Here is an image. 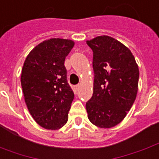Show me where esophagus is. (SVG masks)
I'll list each match as a JSON object with an SVG mask.
<instances>
[{
    "instance_id": "obj_1",
    "label": "esophagus",
    "mask_w": 159,
    "mask_h": 159,
    "mask_svg": "<svg viewBox=\"0 0 159 159\" xmlns=\"http://www.w3.org/2000/svg\"><path fill=\"white\" fill-rule=\"evenodd\" d=\"M79 89H80V85L78 84V85H76L75 87V91H78L79 90Z\"/></svg>"
}]
</instances>
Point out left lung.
I'll return each instance as SVG.
<instances>
[{
    "label": "left lung",
    "instance_id": "1",
    "mask_svg": "<svg viewBox=\"0 0 159 159\" xmlns=\"http://www.w3.org/2000/svg\"><path fill=\"white\" fill-rule=\"evenodd\" d=\"M93 51V95L86 102L89 121L111 128L130 110L139 89V70L129 48L108 35L86 42Z\"/></svg>",
    "mask_w": 159,
    "mask_h": 159
}]
</instances>
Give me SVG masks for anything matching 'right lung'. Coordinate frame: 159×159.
<instances>
[{
	"mask_svg": "<svg viewBox=\"0 0 159 159\" xmlns=\"http://www.w3.org/2000/svg\"><path fill=\"white\" fill-rule=\"evenodd\" d=\"M74 44L68 39L43 41L30 51L22 67L20 84L26 105L44 129H60L68 121L74 92L67 81L64 61Z\"/></svg>",
	"mask_w": 159,
	"mask_h": 159,
	"instance_id": "right-lung-1",
	"label": "right lung"
}]
</instances>
